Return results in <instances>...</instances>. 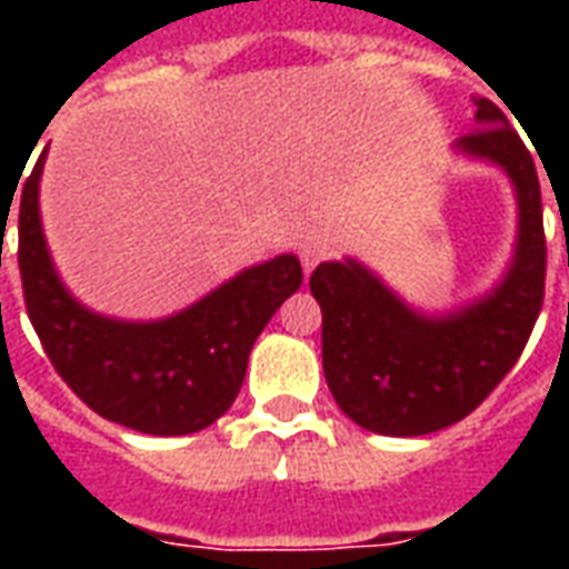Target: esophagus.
<instances>
[{
    "instance_id": "1",
    "label": "esophagus",
    "mask_w": 569,
    "mask_h": 569,
    "mask_svg": "<svg viewBox=\"0 0 569 569\" xmlns=\"http://www.w3.org/2000/svg\"><path fill=\"white\" fill-rule=\"evenodd\" d=\"M326 256H329V243L326 240H308V243H301V249H298V259H301L305 273L313 271Z\"/></svg>"
}]
</instances>
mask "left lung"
<instances>
[{
  "instance_id": "obj_1",
  "label": "left lung",
  "mask_w": 569,
  "mask_h": 569,
  "mask_svg": "<svg viewBox=\"0 0 569 569\" xmlns=\"http://www.w3.org/2000/svg\"><path fill=\"white\" fill-rule=\"evenodd\" d=\"M451 149L497 167L512 186V259L488 292L423 310L350 256L310 273L326 383L347 418L378 436H427L463 420L518 362L542 308L546 237L530 151L485 97L476 100V130Z\"/></svg>"
}]
</instances>
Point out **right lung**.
<instances>
[{"label":"right lung","instance_id":"add662e5","mask_svg":"<svg viewBox=\"0 0 569 569\" xmlns=\"http://www.w3.org/2000/svg\"><path fill=\"white\" fill-rule=\"evenodd\" d=\"M42 170L44 154L20 194L18 261L48 359L81 402L112 423L149 436L207 429L240 393L261 329L301 286L298 256L283 252L243 268L161 320L97 313L69 292L51 259L39 207Z\"/></svg>","mask_w":569,"mask_h":569}]
</instances>
